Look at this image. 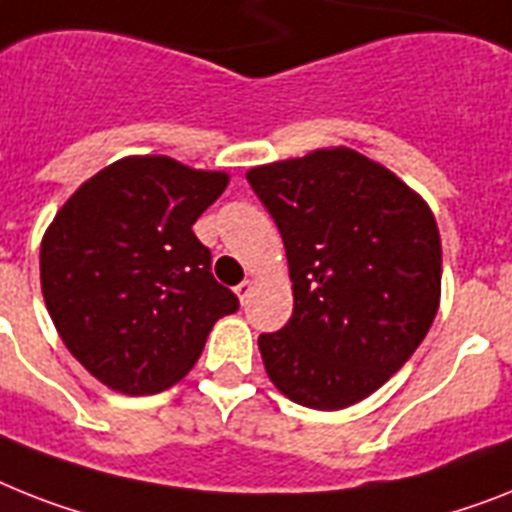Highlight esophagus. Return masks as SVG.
Here are the masks:
<instances>
[{"instance_id":"esophagus-1","label":"esophagus","mask_w":512,"mask_h":512,"mask_svg":"<svg viewBox=\"0 0 512 512\" xmlns=\"http://www.w3.org/2000/svg\"><path fill=\"white\" fill-rule=\"evenodd\" d=\"M251 293H253V280H243L238 287H235V295H238L240 303H248Z\"/></svg>"}]
</instances>
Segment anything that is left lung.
Instances as JSON below:
<instances>
[{
    "instance_id": "8db88e82",
    "label": "left lung",
    "mask_w": 512,
    "mask_h": 512,
    "mask_svg": "<svg viewBox=\"0 0 512 512\" xmlns=\"http://www.w3.org/2000/svg\"><path fill=\"white\" fill-rule=\"evenodd\" d=\"M285 243L293 316L259 337L277 390L314 411L361 403L400 371L439 308L442 243L424 198L345 146L246 172Z\"/></svg>"
}]
</instances>
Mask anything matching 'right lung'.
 Here are the masks:
<instances>
[{"instance_id":"1","label":"right lung","mask_w":512,"mask_h":512,"mask_svg":"<svg viewBox=\"0 0 512 512\" xmlns=\"http://www.w3.org/2000/svg\"><path fill=\"white\" fill-rule=\"evenodd\" d=\"M227 172L170 156H125L57 211L41 240V293L67 350L122 395H154L188 374L238 298L193 235Z\"/></svg>"}]
</instances>
